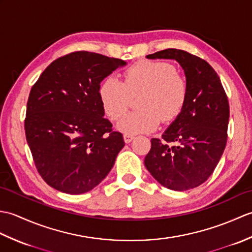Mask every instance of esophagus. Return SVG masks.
I'll return each instance as SVG.
<instances>
[{
  "label": "esophagus",
  "mask_w": 252,
  "mask_h": 252,
  "mask_svg": "<svg viewBox=\"0 0 252 252\" xmlns=\"http://www.w3.org/2000/svg\"><path fill=\"white\" fill-rule=\"evenodd\" d=\"M133 138H134V135L129 134V133H125V134H123V140H125L126 143H130Z\"/></svg>",
  "instance_id": "34e87169"
}]
</instances>
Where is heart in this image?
<instances>
[{"mask_svg": "<svg viewBox=\"0 0 252 252\" xmlns=\"http://www.w3.org/2000/svg\"><path fill=\"white\" fill-rule=\"evenodd\" d=\"M125 82L107 77L99 85L98 95L105 114L117 120L129 108L131 96L142 94L140 110L123 116L117 125L122 132L134 134L155 130L160 120H174L183 109L189 95L186 79L167 62L136 63L123 73Z\"/></svg>", "mask_w": 252, "mask_h": 252, "instance_id": "heart-1", "label": "heart"}]
</instances>
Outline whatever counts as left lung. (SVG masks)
Masks as SVG:
<instances>
[{
	"label": "left lung",
	"instance_id": "left-lung-1",
	"mask_svg": "<svg viewBox=\"0 0 252 252\" xmlns=\"http://www.w3.org/2000/svg\"><path fill=\"white\" fill-rule=\"evenodd\" d=\"M174 60L184 69L189 95L183 109L152 148L144 163L162 186L183 191L208 180L225 149L229 105L221 80L209 63L185 51L167 49L146 56Z\"/></svg>",
	"mask_w": 252,
	"mask_h": 252
}]
</instances>
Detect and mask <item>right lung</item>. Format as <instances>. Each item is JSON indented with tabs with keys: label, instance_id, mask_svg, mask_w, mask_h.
<instances>
[{
	"label": "right lung",
	"instance_id": "1",
	"mask_svg": "<svg viewBox=\"0 0 252 252\" xmlns=\"http://www.w3.org/2000/svg\"><path fill=\"white\" fill-rule=\"evenodd\" d=\"M126 63L97 53L73 52L47 66L32 87L26 138L37 172L53 189L83 194L114 167L125 141L104 118L98 90Z\"/></svg>",
	"mask_w": 252,
	"mask_h": 252
}]
</instances>
